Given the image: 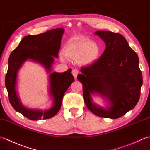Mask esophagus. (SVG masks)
Wrapping results in <instances>:
<instances>
[{"label": "esophagus", "instance_id": "esophagus-1", "mask_svg": "<svg viewBox=\"0 0 150 150\" xmlns=\"http://www.w3.org/2000/svg\"><path fill=\"white\" fill-rule=\"evenodd\" d=\"M78 74H79V71L77 70V69H75V68L72 69V75H74V76L75 79L76 78V76H77Z\"/></svg>", "mask_w": 150, "mask_h": 150}]
</instances>
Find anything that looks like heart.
<instances>
[{
	"mask_svg": "<svg viewBox=\"0 0 150 150\" xmlns=\"http://www.w3.org/2000/svg\"><path fill=\"white\" fill-rule=\"evenodd\" d=\"M101 49L98 45L87 39H78L71 41L64 48V55L68 60L78 61L80 64L88 65L96 61ZM62 60H64L63 55Z\"/></svg>",
	"mask_w": 150,
	"mask_h": 150,
	"instance_id": "b5f03b06",
	"label": "heart"
}]
</instances>
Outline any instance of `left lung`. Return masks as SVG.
Segmentation results:
<instances>
[{"label": "left lung", "mask_w": 150, "mask_h": 150, "mask_svg": "<svg viewBox=\"0 0 150 150\" xmlns=\"http://www.w3.org/2000/svg\"><path fill=\"white\" fill-rule=\"evenodd\" d=\"M95 34L104 41L106 48L98 60L81 68L77 79L82 83L88 109L99 117L117 119L134 109L140 98L142 75L139 57L121 34L105 30ZM94 92L109 99L111 105L109 109L92 103L91 95Z\"/></svg>", "instance_id": "obj_1"}]
</instances>
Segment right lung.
I'll list each match as a JSON object with an SVG mask.
<instances>
[{"label": "right lung", "mask_w": 150, "mask_h": 150, "mask_svg": "<svg viewBox=\"0 0 150 150\" xmlns=\"http://www.w3.org/2000/svg\"><path fill=\"white\" fill-rule=\"evenodd\" d=\"M63 33V29L57 28L38 35L26 36L9 55L8 69L5 77L9 102L16 111L30 120H45L54 117L60 110L63 96L74 81V77L71 68L63 73L54 72L50 74V93L53 96L54 105L49 110L43 112L26 109L21 104L16 91L17 73L28 59L40 62L48 71H51L54 57H58Z\"/></svg>", "instance_id": "1"}]
</instances>
